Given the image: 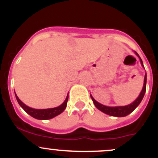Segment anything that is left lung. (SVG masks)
<instances>
[{
    "label": "left lung",
    "mask_w": 158,
    "mask_h": 158,
    "mask_svg": "<svg viewBox=\"0 0 158 158\" xmlns=\"http://www.w3.org/2000/svg\"><path fill=\"white\" fill-rule=\"evenodd\" d=\"M135 53H136L137 55H138V56L139 57L140 60H141V65L144 66V65H143V62H142V60H141V57L139 56V55H138L136 52H135ZM146 82H147V74H145V76H144V86H143L142 91H141V93H140L139 96L138 97V98H137V99L135 100L133 103H131V104L128 105V106H126L108 107V106H103V105L100 104L99 102H98L97 101H95L92 95H91V98H92V102H93L94 104H95V107H96L98 110H100L101 111H102V112L106 113V114H109V115H111V116H116V117H124V116H126V115H128V114H130V113H131L134 110L136 109L137 106H138V105L141 103V100H142L143 98H144V94H145V92H146Z\"/></svg>",
    "instance_id": "obj_1"
}]
</instances>
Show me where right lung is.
Listing matches in <instances>:
<instances>
[{"label":"right lung","mask_w":158,"mask_h":158,"mask_svg":"<svg viewBox=\"0 0 158 158\" xmlns=\"http://www.w3.org/2000/svg\"><path fill=\"white\" fill-rule=\"evenodd\" d=\"M15 95L19 105L21 106L22 109L24 110L27 114H29L30 116H32V117L36 119H39V120H47V119L52 118L56 117V116L58 115V114H61V113L64 111L65 109H66V105H67L68 98H69V95H67L64 102H63L61 106H58V107L47 109H32V108L28 107L27 106L23 104V103L19 99V98L17 97V95H16V93Z\"/></svg>","instance_id":"1"}]
</instances>
